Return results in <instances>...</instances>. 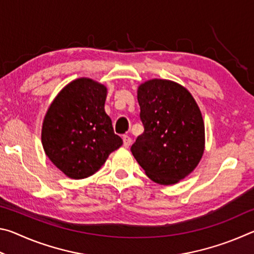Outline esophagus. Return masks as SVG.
Masks as SVG:
<instances>
[{"label": "esophagus", "instance_id": "1", "mask_svg": "<svg viewBox=\"0 0 254 254\" xmlns=\"http://www.w3.org/2000/svg\"><path fill=\"white\" fill-rule=\"evenodd\" d=\"M123 145L126 148H128L131 145V143H132V140H131V137L128 136V135H123Z\"/></svg>", "mask_w": 254, "mask_h": 254}]
</instances>
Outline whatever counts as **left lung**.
I'll use <instances>...</instances> for the list:
<instances>
[{
  "instance_id": "left-lung-1",
  "label": "left lung",
  "mask_w": 254,
  "mask_h": 254,
  "mask_svg": "<svg viewBox=\"0 0 254 254\" xmlns=\"http://www.w3.org/2000/svg\"><path fill=\"white\" fill-rule=\"evenodd\" d=\"M137 102L144 131L132 144V154L154 183H178L196 168L204 152L198 106L186 88L165 79L140 85Z\"/></svg>"
}]
</instances>
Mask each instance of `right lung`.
<instances>
[{"mask_svg":"<svg viewBox=\"0 0 254 254\" xmlns=\"http://www.w3.org/2000/svg\"><path fill=\"white\" fill-rule=\"evenodd\" d=\"M105 86L79 78L60 92L47 112L41 140L51 162L72 179L89 177L123 141L104 111Z\"/></svg>","mask_w":254,"mask_h":254,"instance_id":"1","label":"right lung"}]
</instances>
